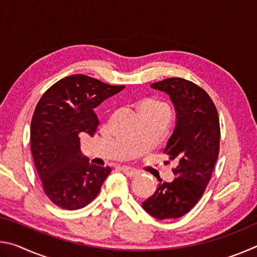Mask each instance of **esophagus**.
<instances>
[{"label": "esophagus", "instance_id": "34e87169", "mask_svg": "<svg viewBox=\"0 0 257 257\" xmlns=\"http://www.w3.org/2000/svg\"><path fill=\"white\" fill-rule=\"evenodd\" d=\"M122 171H123L125 176H128L130 178L137 177L139 175V171L136 170V169L132 168V167H122Z\"/></svg>", "mask_w": 257, "mask_h": 257}]
</instances>
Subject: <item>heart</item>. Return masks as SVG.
Returning a JSON list of instances; mask_svg holds the SVG:
<instances>
[{"instance_id": "obj_1", "label": "heart", "mask_w": 257, "mask_h": 257, "mask_svg": "<svg viewBox=\"0 0 257 257\" xmlns=\"http://www.w3.org/2000/svg\"><path fill=\"white\" fill-rule=\"evenodd\" d=\"M141 107H164V106L161 103L153 101V99H149V101H145L143 103Z\"/></svg>"}]
</instances>
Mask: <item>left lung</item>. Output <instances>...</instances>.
I'll return each instance as SVG.
<instances>
[{"mask_svg":"<svg viewBox=\"0 0 257 257\" xmlns=\"http://www.w3.org/2000/svg\"><path fill=\"white\" fill-rule=\"evenodd\" d=\"M151 87L168 94L175 106L176 125L163 153L177 162V177L159 184L142 206L155 219H178L196 205L211 180L220 149L219 115L208 94L194 82L168 78Z\"/></svg>","mask_w":257,"mask_h":257,"instance_id":"left-lung-1","label":"left lung"}]
</instances>
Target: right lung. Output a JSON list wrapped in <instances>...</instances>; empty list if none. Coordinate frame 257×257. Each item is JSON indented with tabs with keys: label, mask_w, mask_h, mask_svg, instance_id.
<instances>
[{
	"label": "right lung",
	"mask_w": 257,
	"mask_h": 257,
	"mask_svg": "<svg viewBox=\"0 0 257 257\" xmlns=\"http://www.w3.org/2000/svg\"><path fill=\"white\" fill-rule=\"evenodd\" d=\"M124 86H111L85 75H72L46 90L30 124V150L43 188L52 202L78 210L97 196L111 168L89 163L80 151V134L94 136V108Z\"/></svg>",
	"instance_id": "add662e5"
}]
</instances>
